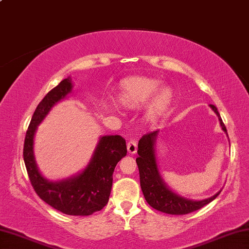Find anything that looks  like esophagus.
I'll list each match as a JSON object with an SVG mask.
<instances>
[{"label": "esophagus", "mask_w": 249, "mask_h": 249, "mask_svg": "<svg viewBox=\"0 0 249 249\" xmlns=\"http://www.w3.org/2000/svg\"><path fill=\"white\" fill-rule=\"evenodd\" d=\"M127 150H128V153L130 155L136 154V151H137V142H136V141L130 140L127 142Z\"/></svg>", "instance_id": "obj_1"}]
</instances>
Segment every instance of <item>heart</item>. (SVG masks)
<instances>
[{
	"mask_svg": "<svg viewBox=\"0 0 249 249\" xmlns=\"http://www.w3.org/2000/svg\"><path fill=\"white\" fill-rule=\"evenodd\" d=\"M158 80L135 75L122 80L119 84L114 102L117 107L125 109H136L144 105L146 101L144 117L147 122H155L160 119L174 99V92L169 87H159Z\"/></svg>",
	"mask_w": 249,
	"mask_h": 249,
	"instance_id": "1",
	"label": "heart"
}]
</instances>
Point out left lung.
Returning a JSON list of instances; mask_svg holds the SVG:
<instances>
[{
	"mask_svg": "<svg viewBox=\"0 0 249 249\" xmlns=\"http://www.w3.org/2000/svg\"><path fill=\"white\" fill-rule=\"evenodd\" d=\"M210 107L216 113L223 130L227 134L226 127L223 123L217 108L212 104ZM157 133L158 132H150L145 134L138 142V157L136 158V162L138 170H140L141 188L147 203L151 208L162 213L172 214V215H183V214L195 212V211L203 208L204 205L215 199L220 195V192H217L216 195L209 197V199L192 201L176 195L168 189L159 175L157 163H156L154 145Z\"/></svg>",
	"mask_w": 249,
	"mask_h": 249,
	"instance_id": "left-lung-1",
	"label": "left lung"
}]
</instances>
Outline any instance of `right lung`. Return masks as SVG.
I'll return each instance as SVG.
<instances>
[{
	"label": "right lung",
	"instance_id": "right-lung-1",
	"mask_svg": "<svg viewBox=\"0 0 249 249\" xmlns=\"http://www.w3.org/2000/svg\"><path fill=\"white\" fill-rule=\"evenodd\" d=\"M72 83L66 78L50 90L34 112L24 142V162L34 190L52 208L68 215H91L108 202L113 172L120 160L127 154L126 142L120 135L101 137L93 157L81 174L73 178L50 182L39 174L33 153L36 128L58 101L71 92Z\"/></svg>",
	"mask_w": 249,
	"mask_h": 249
}]
</instances>
